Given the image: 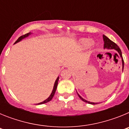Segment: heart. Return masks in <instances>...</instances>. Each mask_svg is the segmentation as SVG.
<instances>
[{
    "label": "heart",
    "instance_id": "1",
    "mask_svg": "<svg viewBox=\"0 0 129 129\" xmlns=\"http://www.w3.org/2000/svg\"><path fill=\"white\" fill-rule=\"evenodd\" d=\"M91 43V41L89 39L86 38H83L80 39V41H79V46L82 48H85L87 47L88 46H89Z\"/></svg>",
    "mask_w": 129,
    "mask_h": 129
}]
</instances>
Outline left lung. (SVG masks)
Segmentation results:
<instances>
[{
  "label": "left lung",
  "instance_id": "8db88e82",
  "mask_svg": "<svg viewBox=\"0 0 129 129\" xmlns=\"http://www.w3.org/2000/svg\"><path fill=\"white\" fill-rule=\"evenodd\" d=\"M103 40H104V48H107L108 49H115L116 50L118 51V53H119L121 57L122 58V64H123V67H124V61H123V57H122V53H121V51L120 48H119V46L117 45L115 43H114L113 41H112L111 40L109 39V38L107 37H106L105 35H103ZM79 98L82 100V101H85L86 103H89V104H92V105H95V104H98V103H92V102H90V101H88L86 100H84L83 98L80 96V95H79Z\"/></svg>",
  "mask_w": 129,
  "mask_h": 129
}]
</instances>
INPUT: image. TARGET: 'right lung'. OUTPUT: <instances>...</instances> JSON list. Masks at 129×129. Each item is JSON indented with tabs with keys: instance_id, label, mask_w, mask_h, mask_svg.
Listing matches in <instances>:
<instances>
[{
	"instance_id": "right-lung-1",
	"label": "right lung",
	"mask_w": 129,
	"mask_h": 129,
	"mask_svg": "<svg viewBox=\"0 0 129 129\" xmlns=\"http://www.w3.org/2000/svg\"><path fill=\"white\" fill-rule=\"evenodd\" d=\"M30 34V32L29 33H28V34H25V35H22V36H20V37H19V39H18L17 41H16V42L15 43V44L16 43H18L19 41H20V40H22V39L25 38V37H28V35ZM58 81H59V77L57 78L56 81H55V84H54V86H53V90H52V94H51V95H50V97H49L48 98L46 99V100H44V101H43V102H41V103H38L37 105H41V104H44V103H48V102H49L50 101H51V100H52V98H53V95H54L55 94V91H56V89H57V84H58Z\"/></svg>"
}]
</instances>
